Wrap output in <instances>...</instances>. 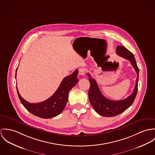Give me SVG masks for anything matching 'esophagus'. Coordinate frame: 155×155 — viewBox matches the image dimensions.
<instances>
[{"mask_svg":"<svg viewBox=\"0 0 155 155\" xmlns=\"http://www.w3.org/2000/svg\"><path fill=\"white\" fill-rule=\"evenodd\" d=\"M86 72V70L84 68H81V69H79V74L80 75H82V76H84L85 75V73Z\"/></svg>","mask_w":155,"mask_h":155,"instance_id":"1","label":"esophagus"}]
</instances>
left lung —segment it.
I'll return each mask as SVG.
<instances>
[{
	"label": "left lung",
	"instance_id": "8db88e82",
	"mask_svg": "<svg viewBox=\"0 0 155 155\" xmlns=\"http://www.w3.org/2000/svg\"><path fill=\"white\" fill-rule=\"evenodd\" d=\"M116 52L120 57L128 60L131 62L137 74L133 92L128 97L121 101H112L107 99L101 92L96 81L91 77L90 74H87L90 84L88 90L90 102L97 114L107 117L117 116L127 109L134 102L137 93L139 69L134 54L126 48L121 46H117Z\"/></svg>",
	"mask_w": 155,
	"mask_h": 155
}]
</instances>
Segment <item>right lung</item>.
I'll return each mask as SVG.
<instances>
[{
  "instance_id": "add662e5",
  "label": "right lung",
  "mask_w": 155,
  "mask_h": 155,
  "mask_svg": "<svg viewBox=\"0 0 155 155\" xmlns=\"http://www.w3.org/2000/svg\"><path fill=\"white\" fill-rule=\"evenodd\" d=\"M78 71L76 69L72 74L65 77L55 93L51 97L43 102L37 103L28 102L21 96L17 87L19 99L25 109L32 114L45 119L53 118L59 115L64 109L68 99L70 90L78 81Z\"/></svg>"
}]
</instances>
